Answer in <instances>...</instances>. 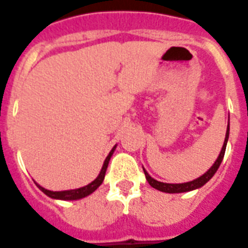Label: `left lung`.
<instances>
[{
  "instance_id": "1",
  "label": "left lung",
  "mask_w": 248,
  "mask_h": 248,
  "mask_svg": "<svg viewBox=\"0 0 248 248\" xmlns=\"http://www.w3.org/2000/svg\"><path fill=\"white\" fill-rule=\"evenodd\" d=\"M228 136H230V123H228V128H227L226 133V139H224V144L222 147V151H220L219 156L217 158V161L214 162V165L210 167L208 171L202 176L198 177L196 180H193L190 183H184V184H166V183H159L157 180L152 179L151 176L148 175L146 170L143 169L144 171V175H146V179L148 181V184L155 189L159 190V191H163V193H170V194H176V193H186V191H191V190L199 189L202 185H205L210 179H212L214 173L217 172V170L219 169L220 163L223 161V157H224V153H226V147H227V140H228Z\"/></svg>"
}]
</instances>
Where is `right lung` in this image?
Listing matches in <instances>:
<instances>
[{"mask_svg":"<svg viewBox=\"0 0 248 248\" xmlns=\"http://www.w3.org/2000/svg\"><path fill=\"white\" fill-rule=\"evenodd\" d=\"M115 148H116V146H114V148L110 151L109 156L106 157L105 162H104V166H102V169H101V171H100L99 176H97V177H96V179L93 180L91 184H89V185L83 186V187H79V189L65 190V191H50V190H46V189H44V187H42V186L38 185V184H36V186H38L39 189L42 190L43 193L46 194V195L50 196V198H53V199H61V200L82 199V198H85V196H87V195H90V194L93 193V191H95V190L97 189V187H99V186L102 184V181H104V177H105L106 169H108L109 161H110V158H111L112 153H114Z\"/></svg>","mask_w":248,"mask_h":248,"instance_id":"right-lung-1","label":"right lung"}]
</instances>
